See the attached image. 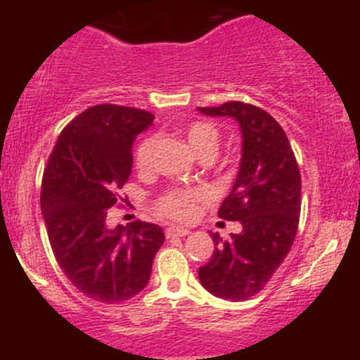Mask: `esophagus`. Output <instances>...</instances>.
I'll list each match as a JSON object with an SVG mask.
<instances>
[{"label": "esophagus", "instance_id": "1", "mask_svg": "<svg viewBox=\"0 0 360 360\" xmlns=\"http://www.w3.org/2000/svg\"><path fill=\"white\" fill-rule=\"evenodd\" d=\"M189 233L188 229H184V226H169L166 230V237L167 238H172V237H186V235Z\"/></svg>", "mask_w": 360, "mask_h": 360}]
</instances>
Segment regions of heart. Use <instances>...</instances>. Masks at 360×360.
<instances>
[{
  "mask_svg": "<svg viewBox=\"0 0 360 360\" xmlns=\"http://www.w3.org/2000/svg\"><path fill=\"white\" fill-rule=\"evenodd\" d=\"M186 142L196 155H210L213 157L217 152L218 143H220V134L217 127L210 122H194L186 128ZM157 146V137L150 135L140 142L135 152V164L140 171H146L150 167L152 154H154ZM200 198L198 193L191 191H171L160 200L159 210L160 213L172 220L186 221L191 220L196 212V200Z\"/></svg>",
  "mask_w": 360,
  "mask_h": 360,
  "instance_id": "1",
  "label": "heart"
}]
</instances>
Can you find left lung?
Listing matches in <instances>:
<instances>
[{
  "label": "left lung",
  "instance_id": "8db88e82",
  "mask_svg": "<svg viewBox=\"0 0 360 360\" xmlns=\"http://www.w3.org/2000/svg\"><path fill=\"white\" fill-rule=\"evenodd\" d=\"M198 111L233 118L242 135L237 177L218 210L223 220L240 221L242 232L229 240L212 233L213 255L198 276L217 298L243 301L266 286L291 250L301 210L300 169L283 127L267 111L242 101Z\"/></svg>",
  "mask_w": 360,
  "mask_h": 360
}]
</instances>
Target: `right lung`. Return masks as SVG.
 <instances>
[{"label":"right lung","instance_id":"right-lung-1","mask_svg":"<svg viewBox=\"0 0 360 360\" xmlns=\"http://www.w3.org/2000/svg\"><path fill=\"white\" fill-rule=\"evenodd\" d=\"M152 122L143 110L91 106L60 131L45 167L40 206L53 255L74 286L100 303L139 295L166 238L155 223L106 226L131 174L135 139Z\"/></svg>","mask_w":360,"mask_h":360}]
</instances>
